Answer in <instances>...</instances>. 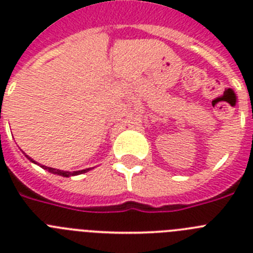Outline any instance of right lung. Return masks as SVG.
I'll return each mask as SVG.
<instances>
[{
  "instance_id": "obj_1",
  "label": "right lung",
  "mask_w": 253,
  "mask_h": 253,
  "mask_svg": "<svg viewBox=\"0 0 253 253\" xmlns=\"http://www.w3.org/2000/svg\"><path fill=\"white\" fill-rule=\"evenodd\" d=\"M28 157V156H26ZM31 162L37 163L35 161L31 160L30 157H28ZM44 169L49 171L50 173H54V175H59V176H63V177H69V176H77V175H81V173H84V172L90 171L91 169H81V171H73V172H69V171H62V169H51V167H46V166H42Z\"/></svg>"
}]
</instances>
